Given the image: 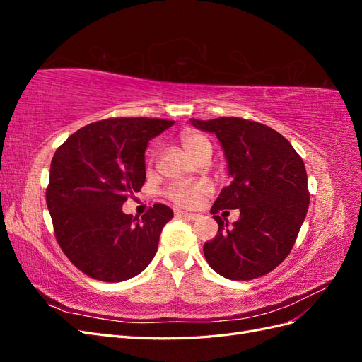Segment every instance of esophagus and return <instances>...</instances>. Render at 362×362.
<instances>
[{
  "mask_svg": "<svg viewBox=\"0 0 362 362\" xmlns=\"http://www.w3.org/2000/svg\"><path fill=\"white\" fill-rule=\"evenodd\" d=\"M175 216L177 217H184V218H189V221H196V218L199 217V214H194V213H187V211H175Z\"/></svg>",
  "mask_w": 362,
  "mask_h": 362,
  "instance_id": "obj_1",
  "label": "esophagus"
}]
</instances>
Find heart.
Wrapping results in <instances>:
<instances>
[{"instance_id":"obj_1","label":"heart","mask_w":362,"mask_h":362,"mask_svg":"<svg viewBox=\"0 0 362 362\" xmlns=\"http://www.w3.org/2000/svg\"><path fill=\"white\" fill-rule=\"evenodd\" d=\"M181 144L185 152L192 157L196 158L199 152L205 148H211L210 141L206 140L202 134L193 133V131H187L181 136ZM210 192V184L205 181H193V182H175L172 184L168 196L169 199L173 201L177 205L181 206H193L196 202H198L204 194Z\"/></svg>"}]
</instances>
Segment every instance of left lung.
I'll use <instances>...</instances> for the list:
<instances>
[{"label": "left lung", "mask_w": 362, "mask_h": 362, "mask_svg": "<svg viewBox=\"0 0 362 362\" xmlns=\"http://www.w3.org/2000/svg\"><path fill=\"white\" fill-rule=\"evenodd\" d=\"M190 124L216 134L233 178L211 206L218 231L204 245L206 262L233 281L267 275L291 252L308 211V177L300 156L278 131L252 120L190 119ZM235 207L240 218L228 228L215 214Z\"/></svg>", "instance_id": "left-lung-1"}]
</instances>
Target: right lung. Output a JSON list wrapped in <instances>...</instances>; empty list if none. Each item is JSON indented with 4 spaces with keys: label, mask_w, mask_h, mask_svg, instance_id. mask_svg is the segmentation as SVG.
I'll use <instances>...</instances> for the list:
<instances>
[{
    "label": "right lung",
    "mask_w": 362,
    "mask_h": 362,
    "mask_svg": "<svg viewBox=\"0 0 362 362\" xmlns=\"http://www.w3.org/2000/svg\"><path fill=\"white\" fill-rule=\"evenodd\" d=\"M173 124L149 117L100 120L75 131L54 154L47 189L54 233L64 255L87 276L127 281L156 257L173 211L156 204L137 218L122 205L145 184L149 140Z\"/></svg>",
    "instance_id": "obj_1"
}]
</instances>
